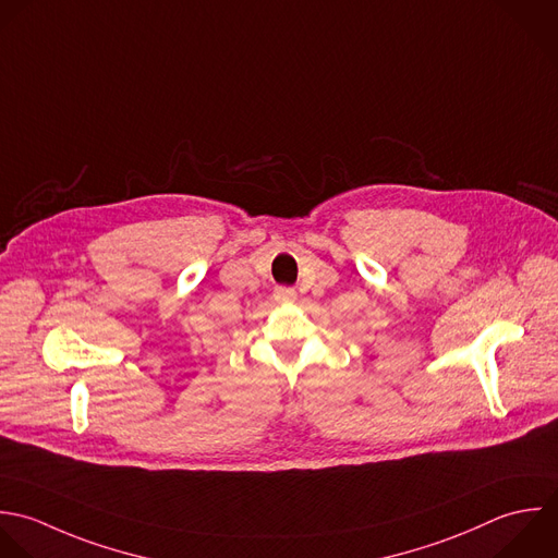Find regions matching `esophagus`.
<instances>
[{
	"instance_id": "obj_1",
	"label": "esophagus",
	"mask_w": 558,
	"mask_h": 558,
	"mask_svg": "<svg viewBox=\"0 0 558 558\" xmlns=\"http://www.w3.org/2000/svg\"><path fill=\"white\" fill-rule=\"evenodd\" d=\"M274 298H276L278 302H293V300L298 298V293H295V289H291V287H276Z\"/></svg>"
}]
</instances>
